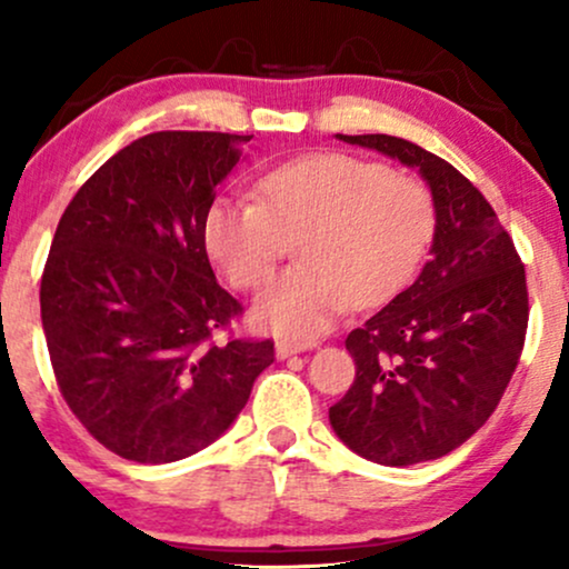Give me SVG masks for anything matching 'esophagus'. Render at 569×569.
<instances>
[{"label":"esophagus","instance_id":"obj_1","mask_svg":"<svg viewBox=\"0 0 569 569\" xmlns=\"http://www.w3.org/2000/svg\"><path fill=\"white\" fill-rule=\"evenodd\" d=\"M312 348H318L316 339H278L276 356L278 358H289V356H297V352H305V350H312Z\"/></svg>","mask_w":569,"mask_h":569}]
</instances>
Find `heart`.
Instances as JSON below:
<instances>
[{
	"label": "heart",
	"mask_w": 569,
	"mask_h": 569,
	"mask_svg": "<svg viewBox=\"0 0 569 569\" xmlns=\"http://www.w3.org/2000/svg\"><path fill=\"white\" fill-rule=\"evenodd\" d=\"M259 200L217 198L202 238L230 283L257 289L299 238L293 270L259 293L253 316L283 335H318L339 312L380 305L415 278L439 227L426 181L345 152L305 154L262 176Z\"/></svg>",
	"instance_id": "1"
}]
</instances>
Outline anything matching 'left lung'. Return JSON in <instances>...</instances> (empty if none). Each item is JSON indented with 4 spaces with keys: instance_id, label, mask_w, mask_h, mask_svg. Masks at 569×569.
I'll return each instance as SVG.
<instances>
[{
    "instance_id": "obj_1",
    "label": "left lung",
    "mask_w": 569,
    "mask_h": 569,
    "mask_svg": "<svg viewBox=\"0 0 569 569\" xmlns=\"http://www.w3.org/2000/svg\"><path fill=\"white\" fill-rule=\"evenodd\" d=\"M417 168L439 208L430 259L345 348L356 380L329 420L352 452L415 466L460 447L498 409L525 348V264L485 194L455 166L385 133L339 136Z\"/></svg>"
}]
</instances>
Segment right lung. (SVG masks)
Segmentation results:
<instances>
[{
    "mask_svg": "<svg viewBox=\"0 0 569 569\" xmlns=\"http://www.w3.org/2000/svg\"><path fill=\"white\" fill-rule=\"evenodd\" d=\"M251 136L160 130L128 143L63 211L42 329L63 401L109 452L173 462L213 443L276 361L221 339L243 305L217 283L202 221Z\"/></svg>",
    "mask_w": 569,
    "mask_h": 569,
    "instance_id": "add662e5",
    "label": "right lung"
}]
</instances>
